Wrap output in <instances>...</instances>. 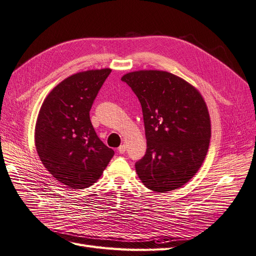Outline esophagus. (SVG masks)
Here are the masks:
<instances>
[{
	"mask_svg": "<svg viewBox=\"0 0 256 256\" xmlns=\"http://www.w3.org/2000/svg\"><path fill=\"white\" fill-rule=\"evenodd\" d=\"M118 152L120 154H124V152H126V146H125V145H120V146L118 147Z\"/></svg>",
	"mask_w": 256,
	"mask_h": 256,
	"instance_id": "1",
	"label": "esophagus"
}]
</instances>
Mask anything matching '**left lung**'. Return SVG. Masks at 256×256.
<instances>
[{"label": "left lung", "mask_w": 256, "mask_h": 256, "mask_svg": "<svg viewBox=\"0 0 256 256\" xmlns=\"http://www.w3.org/2000/svg\"><path fill=\"white\" fill-rule=\"evenodd\" d=\"M142 106L147 149L136 163L138 178L158 192L181 188L204 163L210 138L206 104L195 86L165 71L122 77Z\"/></svg>", "instance_id": "obj_1"}]
</instances>
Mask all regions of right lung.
<instances>
[{
  "label": "right lung",
  "instance_id": "obj_1",
  "mask_svg": "<svg viewBox=\"0 0 256 256\" xmlns=\"http://www.w3.org/2000/svg\"><path fill=\"white\" fill-rule=\"evenodd\" d=\"M110 68L90 70L66 78L44 100L34 144L44 167L70 188H89L100 179L114 152L92 126L90 110Z\"/></svg>",
  "mask_w": 256,
  "mask_h": 256
}]
</instances>
